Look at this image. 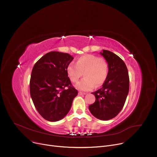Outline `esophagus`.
Segmentation results:
<instances>
[{
	"instance_id": "34e87169",
	"label": "esophagus",
	"mask_w": 157,
	"mask_h": 157,
	"mask_svg": "<svg viewBox=\"0 0 157 157\" xmlns=\"http://www.w3.org/2000/svg\"><path fill=\"white\" fill-rule=\"evenodd\" d=\"M78 95H82V96H83V95H86V93H84V92H79L78 93Z\"/></svg>"
}]
</instances>
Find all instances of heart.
<instances>
[{"label":"heart","mask_w":157,"mask_h":157,"mask_svg":"<svg viewBox=\"0 0 157 157\" xmlns=\"http://www.w3.org/2000/svg\"><path fill=\"white\" fill-rule=\"evenodd\" d=\"M67 76L72 83H76L84 74L85 78L76 85L81 91L87 92L102 85L108 76V65L100 57L92 55L82 56L76 65L71 63L67 67Z\"/></svg>","instance_id":"1"}]
</instances>
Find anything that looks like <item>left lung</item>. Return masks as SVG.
Segmentation results:
<instances>
[{
  "label": "left lung",
  "instance_id": "left-lung-1",
  "mask_svg": "<svg viewBox=\"0 0 157 157\" xmlns=\"http://www.w3.org/2000/svg\"><path fill=\"white\" fill-rule=\"evenodd\" d=\"M100 53L108 63V76L102 87L92 93L96 99L88 108L95 118L109 120L117 117L125 104L129 76L125 62L118 55L105 49Z\"/></svg>",
  "mask_w": 157,
  "mask_h": 157
}]
</instances>
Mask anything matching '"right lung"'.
<instances>
[{
  "mask_svg": "<svg viewBox=\"0 0 157 157\" xmlns=\"http://www.w3.org/2000/svg\"><path fill=\"white\" fill-rule=\"evenodd\" d=\"M73 59L68 53L51 52L41 57L32 69L30 96L38 113L48 121L64 118L78 95L67 74V67Z\"/></svg>",
  "mask_w": 157,
  "mask_h": 157,
  "instance_id": "right-lung-1",
  "label": "right lung"
}]
</instances>
